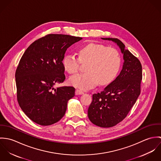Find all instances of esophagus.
Masks as SVG:
<instances>
[{
	"label": "esophagus",
	"instance_id": "esophagus-1",
	"mask_svg": "<svg viewBox=\"0 0 161 161\" xmlns=\"http://www.w3.org/2000/svg\"><path fill=\"white\" fill-rule=\"evenodd\" d=\"M82 94H84V92H82V91H81L80 90H78V89H77L75 91V95H82Z\"/></svg>",
	"mask_w": 161,
	"mask_h": 161
}]
</instances>
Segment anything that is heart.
<instances>
[{
	"label": "heart",
	"instance_id": "b5f03b06",
	"mask_svg": "<svg viewBox=\"0 0 161 161\" xmlns=\"http://www.w3.org/2000/svg\"><path fill=\"white\" fill-rule=\"evenodd\" d=\"M80 63L89 62L86 73L77 74L69 79V84L81 90H88L99 83L106 86L117 76L121 68V60L114 48L89 43L79 50V58L74 54H66L63 59L65 70L70 74H76Z\"/></svg>",
	"mask_w": 161,
	"mask_h": 161
}]
</instances>
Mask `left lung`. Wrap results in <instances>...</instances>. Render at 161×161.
<instances>
[{"label":"left lung","mask_w":161,"mask_h":161,"mask_svg":"<svg viewBox=\"0 0 161 161\" xmlns=\"http://www.w3.org/2000/svg\"><path fill=\"white\" fill-rule=\"evenodd\" d=\"M112 41L120 49L123 68L115 80L100 93H94L88 108V117L93 124L102 128L114 126L126 116L140 94L142 66L137 58L125 49L118 39L101 38Z\"/></svg>","instance_id":"left-lung-1"}]
</instances>
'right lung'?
Returning <instances> with one entry per match:
<instances>
[{"label":"right lung","mask_w":161,"mask_h":161,"mask_svg":"<svg viewBox=\"0 0 161 161\" xmlns=\"http://www.w3.org/2000/svg\"><path fill=\"white\" fill-rule=\"evenodd\" d=\"M82 38L49 34L26 49L15 72L19 104L33 122L49 126L65 115L68 102L75 95L73 87L54 86L65 79L63 61L67 49Z\"/></svg>","instance_id":"add662e5"}]
</instances>
